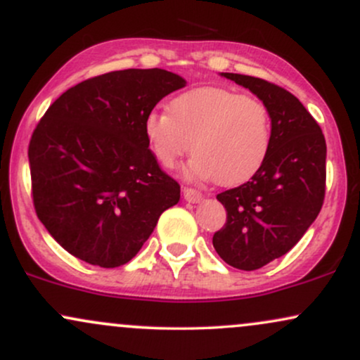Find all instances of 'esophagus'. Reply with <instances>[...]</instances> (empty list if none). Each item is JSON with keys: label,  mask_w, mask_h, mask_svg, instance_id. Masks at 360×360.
Here are the masks:
<instances>
[{"label": "esophagus", "mask_w": 360, "mask_h": 360, "mask_svg": "<svg viewBox=\"0 0 360 360\" xmlns=\"http://www.w3.org/2000/svg\"><path fill=\"white\" fill-rule=\"evenodd\" d=\"M183 194H184V200L189 201V203H200V201L203 200V193L198 191V189L194 188H184Z\"/></svg>", "instance_id": "esophagus-1"}]
</instances>
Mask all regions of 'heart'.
Here are the masks:
<instances>
[{
  "label": "heart",
  "mask_w": 360,
  "mask_h": 360,
  "mask_svg": "<svg viewBox=\"0 0 360 360\" xmlns=\"http://www.w3.org/2000/svg\"><path fill=\"white\" fill-rule=\"evenodd\" d=\"M148 146L160 166L174 169L191 148L188 176L214 177L230 186L250 179L266 162L272 143L267 106L221 86L194 88L176 96L167 111L143 122Z\"/></svg>",
  "instance_id": "1"
}]
</instances>
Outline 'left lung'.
Returning <instances> with one entry per match:
<instances>
[{
    "label": "left lung",
    "mask_w": 360,
    "mask_h": 360,
    "mask_svg": "<svg viewBox=\"0 0 360 360\" xmlns=\"http://www.w3.org/2000/svg\"><path fill=\"white\" fill-rule=\"evenodd\" d=\"M267 106L272 143L250 181L217 194L226 223L213 247L229 266L255 271L289 252L320 213L325 198L326 143L316 120L295 94L259 77L221 72Z\"/></svg>",
    "instance_id": "left-lung-1"
}]
</instances>
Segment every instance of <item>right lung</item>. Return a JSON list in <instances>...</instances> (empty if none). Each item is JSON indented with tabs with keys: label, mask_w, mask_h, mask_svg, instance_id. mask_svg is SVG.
<instances>
[{
	"label": "right lung",
	"mask_w": 360,
	"mask_h": 360,
	"mask_svg": "<svg viewBox=\"0 0 360 360\" xmlns=\"http://www.w3.org/2000/svg\"><path fill=\"white\" fill-rule=\"evenodd\" d=\"M186 81L125 69L62 93L32 134L28 162L39 220L74 257L120 267L137 255L181 186L157 164L143 122Z\"/></svg>",
	"instance_id": "add662e5"
}]
</instances>
